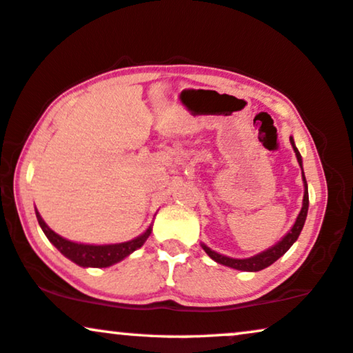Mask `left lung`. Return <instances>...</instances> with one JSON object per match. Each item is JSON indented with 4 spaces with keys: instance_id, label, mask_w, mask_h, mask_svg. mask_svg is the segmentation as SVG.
Returning <instances> with one entry per match:
<instances>
[{
    "instance_id": "1",
    "label": "left lung",
    "mask_w": 353,
    "mask_h": 353,
    "mask_svg": "<svg viewBox=\"0 0 353 353\" xmlns=\"http://www.w3.org/2000/svg\"><path fill=\"white\" fill-rule=\"evenodd\" d=\"M290 141H292V146H293V150H295L296 159H298V163H300V166H301L303 161H301L300 151L296 150L293 138H290ZM301 171H303V166H301ZM303 182H305V195H303V207H301L300 215H298L295 225L292 226V230H290L288 233L283 236L282 241H279V243H276L275 246H272V248L267 249V251L257 254V256L249 257V259H233V257L221 256V254L212 251V249H210L208 246H205V244H202L203 251L207 252L208 256L213 259V261L218 262V264L231 267V269H236V270L259 272V270L265 269V267H269V265L274 264L276 259L282 257L283 254L287 252L288 249L293 246V243H295V241L298 239V236H300L301 230H303V225H305V221H306L307 207H310V199H307V184H306V179H305V172H303Z\"/></svg>"
}]
</instances>
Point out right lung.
Instances as JSON below:
<instances>
[{
	"instance_id": "obj_1",
	"label": "right lung",
	"mask_w": 353,
	"mask_h": 353,
	"mask_svg": "<svg viewBox=\"0 0 353 353\" xmlns=\"http://www.w3.org/2000/svg\"><path fill=\"white\" fill-rule=\"evenodd\" d=\"M35 216L42 228L43 233L48 238V241L55 246L58 251L63 254L65 257H68L70 261H73L74 264L81 267H109L117 264L127 256H130L133 251H137L138 248H141L145 244V241L148 239L151 234V226L145 231L143 234L138 236V238L127 241V243H119V244H102V246H94V244H81V243H73L61 238L60 234H57L55 231H52L47 226V223L42 220L40 213L35 210Z\"/></svg>"
}]
</instances>
